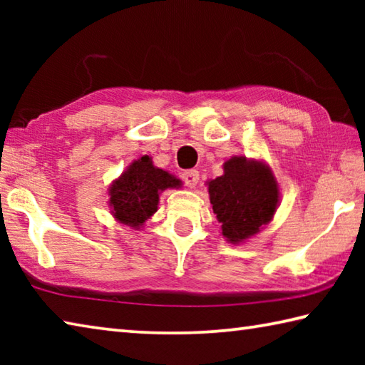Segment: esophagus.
Here are the masks:
<instances>
[{
  "instance_id": "esophagus-1",
  "label": "esophagus",
  "mask_w": 365,
  "mask_h": 365,
  "mask_svg": "<svg viewBox=\"0 0 365 365\" xmlns=\"http://www.w3.org/2000/svg\"><path fill=\"white\" fill-rule=\"evenodd\" d=\"M183 182L188 188H195L197 182H200V172L191 169V170H185L183 172Z\"/></svg>"
}]
</instances>
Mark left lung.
<instances>
[{
  "mask_svg": "<svg viewBox=\"0 0 365 365\" xmlns=\"http://www.w3.org/2000/svg\"><path fill=\"white\" fill-rule=\"evenodd\" d=\"M224 174L207 180L209 201L228 243L242 245L262 232L280 206V185L264 159L232 156Z\"/></svg>",
  "mask_w": 365,
  "mask_h": 365,
  "instance_id": "8db88e82",
  "label": "left lung"
}]
</instances>
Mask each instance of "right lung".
Wrapping results in <instances>:
<instances>
[{
  "label": "right lung",
  "instance_id": "add662e5",
  "mask_svg": "<svg viewBox=\"0 0 365 365\" xmlns=\"http://www.w3.org/2000/svg\"><path fill=\"white\" fill-rule=\"evenodd\" d=\"M182 180L169 170L159 169L153 159L141 156L133 159L108 188L110 214L122 225L141 230L146 220L158 211L159 196L165 190L182 188Z\"/></svg>",
  "mask_w": 365,
  "mask_h": 365
}]
</instances>
